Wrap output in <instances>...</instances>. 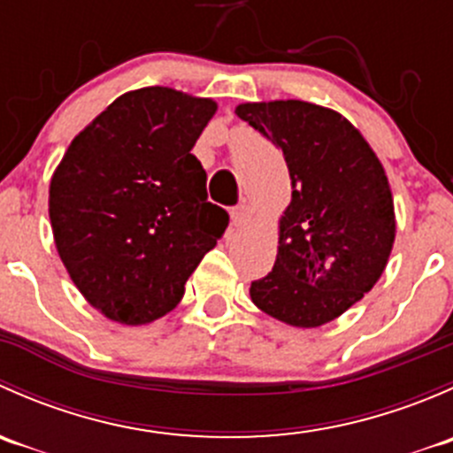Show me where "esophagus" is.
Segmentation results:
<instances>
[{
  "instance_id": "1",
  "label": "esophagus",
  "mask_w": 453,
  "mask_h": 453,
  "mask_svg": "<svg viewBox=\"0 0 453 453\" xmlns=\"http://www.w3.org/2000/svg\"><path fill=\"white\" fill-rule=\"evenodd\" d=\"M230 214H232V226L234 227H243L252 221V210H250V205H236V208H232Z\"/></svg>"
}]
</instances>
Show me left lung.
<instances>
[{
	"mask_svg": "<svg viewBox=\"0 0 453 453\" xmlns=\"http://www.w3.org/2000/svg\"><path fill=\"white\" fill-rule=\"evenodd\" d=\"M236 116L282 150L294 188L276 263L250 287L252 303L291 326H322L359 303L386 269L396 232L386 171L333 109L273 100L239 104Z\"/></svg>",
	"mask_w": 453,
	"mask_h": 453,
	"instance_id": "1",
	"label": "left lung"
}]
</instances>
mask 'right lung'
I'll return each instance as SVG.
<instances>
[{
	"mask_svg": "<svg viewBox=\"0 0 453 453\" xmlns=\"http://www.w3.org/2000/svg\"><path fill=\"white\" fill-rule=\"evenodd\" d=\"M210 98L142 87L113 100L63 155L50 181V221L87 303L129 326L180 304L184 285L226 232L210 203L195 142Z\"/></svg>",
	"mask_w": 453,
	"mask_h": 453,
	"instance_id": "1",
	"label": "right lung"
}]
</instances>
